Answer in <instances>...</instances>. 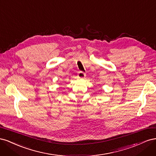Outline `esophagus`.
I'll return each instance as SVG.
<instances>
[{"mask_svg":"<svg viewBox=\"0 0 156 156\" xmlns=\"http://www.w3.org/2000/svg\"><path fill=\"white\" fill-rule=\"evenodd\" d=\"M77 76L79 77V79H84V77H85V76H86V74L84 73V72H79Z\"/></svg>","mask_w":156,"mask_h":156,"instance_id":"1","label":"esophagus"}]
</instances>
